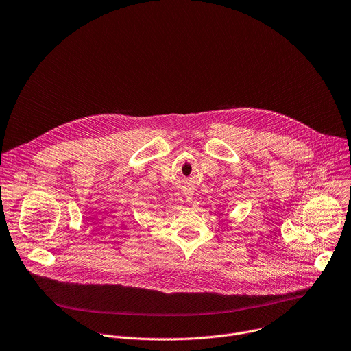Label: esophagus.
I'll return each instance as SVG.
<instances>
[{"mask_svg":"<svg viewBox=\"0 0 351 351\" xmlns=\"http://www.w3.org/2000/svg\"><path fill=\"white\" fill-rule=\"evenodd\" d=\"M184 198H186V201H191L193 195L190 193H184Z\"/></svg>","mask_w":351,"mask_h":351,"instance_id":"1","label":"esophagus"}]
</instances>
